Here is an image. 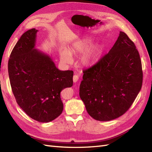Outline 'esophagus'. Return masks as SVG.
I'll return each instance as SVG.
<instances>
[{
	"mask_svg": "<svg viewBox=\"0 0 152 152\" xmlns=\"http://www.w3.org/2000/svg\"><path fill=\"white\" fill-rule=\"evenodd\" d=\"M78 80H79V76H77V75H74V76H73V81L75 83H76L77 81H78Z\"/></svg>",
	"mask_w": 152,
	"mask_h": 152,
	"instance_id": "34e87169",
	"label": "esophagus"
}]
</instances>
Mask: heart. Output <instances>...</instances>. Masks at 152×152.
<instances>
[{
  "mask_svg": "<svg viewBox=\"0 0 152 152\" xmlns=\"http://www.w3.org/2000/svg\"><path fill=\"white\" fill-rule=\"evenodd\" d=\"M92 44V40L91 38H84L75 42L68 50L66 49L60 50V56L61 61L65 64H70L72 62L71 56L76 54L83 53L80 58L81 63L85 66L94 64L102 54L103 48L100 45H92L90 48Z\"/></svg>",
  "mask_w": 152,
  "mask_h": 152,
  "instance_id": "heart-1",
  "label": "heart"
}]
</instances>
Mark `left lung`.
Returning <instances> with one entry per match:
<instances>
[{"label":"left lung","instance_id":"8db88e82","mask_svg":"<svg viewBox=\"0 0 152 152\" xmlns=\"http://www.w3.org/2000/svg\"><path fill=\"white\" fill-rule=\"evenodd\" d=\"M83 72L80 97L88 114L100 121L113 120L125 113L142 84L139 52L122 31L110 51Z\"/></svg>","mask_w":152,"mask_h":152}]
</instances>
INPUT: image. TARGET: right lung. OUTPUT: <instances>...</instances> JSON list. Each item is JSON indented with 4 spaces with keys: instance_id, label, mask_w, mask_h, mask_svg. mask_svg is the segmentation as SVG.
I'll return each mask as SVG.
<instances>
[{
    "instance_id": "right-lung-1",
    "label": "right lung",
    "mask_w": 152,
    "mask_h": 152,
    "mask_svg": "<svg viewBox=\"0 0 152 152\" xmlns=\"http://www.w3.org/2000/svg\"><path fill=\"white\" fill-rule=\"evenodd\" d=\"M38 30L21 36L8 61V74L17 103L31 118L48 123L63 111L60 92L73 85V71H60L52 58L35 49Z\"/></svg>"
}]
</instances>
